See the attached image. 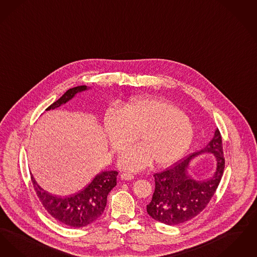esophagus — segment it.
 Instances as JSON below:
<instances>
[{"instance_id":"1","label":"esophagus","mask_w":257,"mask_h":257,"mask_svg":"<svg viewBox=\"0 0 257 257\" xmlns=\"http://www.w3.org/2000/svg\"><path fill=\"white\" fill-rule=\"evenodd\" d=\"M121 179L123 180H131V179H134V176L130 173H123V174H121Z\"/></svg>"}]
</instances>
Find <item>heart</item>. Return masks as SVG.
<instances>
[{
  "label": "heart",
  "instance_id": "obj_1",
  "mask_svg": "<svg viewBox=\"0 0 257 257\" xmlns=\"http://www.w3.org/2000/svg\"><path fill=\"white\" fill-rule=\"evenodd\" d=\"M102 130L113 152L133 143L137 135L140 144L124 150L119 166L136 172L151 163L166 166L184 155L193 138L189 118L167 100L135 98L117 110L108 108L102 119Z\"/></svg>",
  "mask_w": 257,
  "mask_h": 257
}]
</instances>
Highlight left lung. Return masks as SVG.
<instances>
[{
  "mask_svg": "<svg viewBox=\"0 0 257 257\" xmlns=\"http://www.w3.org/2000/svg\"><path fill=\"white\" fill-rule=\"evenodd\" d=\"M206 152L214 155L216 170L209 179H193L188 173L189 163L195 157ZM223 169L222 136L217 128L211 141L200 152L154 175L156 189L147 205V212L153 219L169 225L189 221L199 215L211 200L222 179Z\"/></svg>",
  "mask_w": 257,
  "mask_h": 257,
  "instance_id": "left-lung-1",
  "label": "left lung"
}]
</instances>
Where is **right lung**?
<instances>
[{
	"mask_svg": "<svg viewBox=\"0 0 257 257\" xmlns=\"http://www.w3.org/2000/svg\"><path fill=\"white\" fill-rule=\"evenodd\" d=\"M80 85L67 90L58 100L46 110L55 109L72 100L78 93L89 89ZM118 172L104 171L98 174L89 184L76 194L70 196H57L41 188L31 174L34 191L45 209L58 222L71 227H83L95 222L103 212L107 195L116 186Z\"/></svg>",
	"mask_w": 257,
	"mask_h": 257,
	"instance_id": "obj_1",
	"label": "right lung"
}]
</instances>
